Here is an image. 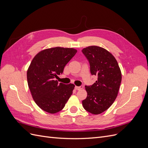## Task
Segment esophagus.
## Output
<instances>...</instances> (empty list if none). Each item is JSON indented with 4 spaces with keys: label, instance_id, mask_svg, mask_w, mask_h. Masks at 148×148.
<instances>
[{
    "label": "esophagus",
    "instance_id": "34e87169",
    "mask_svg": "<svg viewBox=\"0 0 148 148\" xmlns=\"http://www.w3.org/2000/svg\"><path fill=\"white\" fill-rule=\"evenodd\" d=\"M83 88V86H75V89H77V90H80V89H82Z\"/></svg>",
    "mask_w": 148,
    "mask_h": 148
}]
</instances>
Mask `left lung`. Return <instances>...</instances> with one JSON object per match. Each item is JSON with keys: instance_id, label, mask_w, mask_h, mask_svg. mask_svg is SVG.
I'll list each match as a JSON object with an SVG mask.
<instances>
[{"instance_id": "8db88e82", "label": "left lung", "mask_w": 148, "mask_h": 148, "mask_svg": "<svg viewBox=\"0 0 148 148\" xmlns=\"http://www.w3.org/2000/svg\"><path fill=\"white\" fill-rule=\"evenodd\" d=\"M82 52L88 59L92 75L97 80L91 86H85L88 93L82 101L84 109L97 115L108 109L117 96L122 73L115 58L106 49L96 46L84 48Z\"/></svg>"}]
</instances>
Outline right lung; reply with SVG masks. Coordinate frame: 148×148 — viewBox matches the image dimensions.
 Here are the masks:
<instances>
[{"label": "right lung", "mask_w": 148, "mask_h": 148, "mask_svg": "<svg viewBox=\"0 0 148 148\" xmlns=\"http://www.w3.org/2000/svg\"><path fill=\"white\" fill-rule=\"evenodd\" d=\"M77 51L56 47L44 49L33 58L27 71L28 87L34 102L42 110L56 114L64 109L75 88L73 84L58 83L55 78Z\"/></svg>", "instance_id": "add662e5"}]
</instances>
